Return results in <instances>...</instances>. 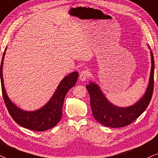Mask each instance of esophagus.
Masks as SVG:
<instances>
[{
  "mask_svg": "<svg viewBox=\"0 0 158 158\" xmlns=\"http://www.w3.org/2000/svg\"><path fill=\"white\" fill-rule=\"evenodd\" d=\"M89 76V71H88L87 69H85V70L81 71L80 72V74H79V79H80V80L81 81H84L87 79Z\"/></svg>",
  "mask_w": 158,
  "mask_h": 158,
  "instance_id": "esophagus-1",
  "label": "esophagus"
}]
</instances>
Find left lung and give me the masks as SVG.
Masks as SVG:
<instances>
[{
  "label": "left lung",
  "instance_id": "obj_1",
  "mask_svg": "<svg viewBox=\"0 0 158 158\" xmlns=\"http://www.w3.org/2000/svg\"><path fill=\"white\" fill-rule=\"evenodd\" d=\"M150 54L152 67L148 87L142 98L134 106L126 108L115 106L109 102L96 84L89 82V85L86 86L89 94L92 115L97 121L110 128L123 127L131 124L146 110L150 102L154 88L155 61L152 51Z\"/></svg>",
  "mask_w": 158,
  "mask_h": 158
}]
</instances>
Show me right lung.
<instances>
[{"mask_svg":"<svg viewBox=\"0 0 158 158\" xmlns=\"http://www.w3.org/2000/svg\"><path fill=\"white\" fill-rule=\"evenodd\" d=\"M5 51L2 57L0 74L1 89L3 100L8 113L14 121L21 127L36 131H43L51 129L60 121L62 116V108L65 96L69 89L77 82L79 73H71L63 79L51 99L43 108L35 111H25L19 108L10 101L6 94L3 84V64Z\"/></svg>","mask_w":158,"mask_h":158,"instance_id":"right-lung-1","label":"right lung"}]
</instances>
